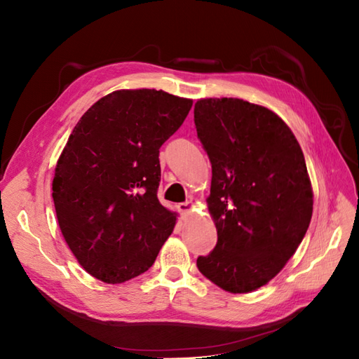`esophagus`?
Here are the masks:
<instances>
[{"label":"esophagus","instance_id":"obj_1","mask_svg":"<svg viewBox=\"0 0 359 359\" xmlns=\"http://www.w3.org/2000/svg\"><path fill=\"white\" fill-rule=\"evenodd\" d=\"M193 202H190V201H187V202H182V203H178L177 205V208H178V211L182 214V215H187L191 210H193Z\"/></svg>","mask_w":359,"mask_h":359}]
</instances>
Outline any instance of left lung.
I'll return each mask as SVG.
<instances>
[{"label":"left lung","instance_id":"left-lung-1","mask_svg":"<svg viewBox=\"0 0 359 359\" xmlns=\"http://www.w3.org/2000/svg\"><path fill=\"white\" fill-rule=\"evenodd\" d=\"M198 139L212 168V252L198 268L214 285L247 293L274 278L297 252L313 212L298 140L283 119L241 99L194 104Z\"/></svg>","mask_w":359,"mask_h":359}]
</instances>
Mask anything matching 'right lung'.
Returning a JSON list of instances; mask_svg holds the SVG:
<instances>
[{"label": "right lung", "mask_w": 359, "mask_h": 359, "mask_svg": "<svg viewBox=\"0 0 359 359\" xmlns=\"http://www.w3.org/2000/svg\"><path fill=\"white\" fill-rule=\"evenodd\" d=\"M193 102L121 90L94 103L58 158L52 198L64 240L82 268L124 283L154 264L177 215L158 202L160 147Z\"/></svg>", "instance_id": "add662e5"}]
</instances>
